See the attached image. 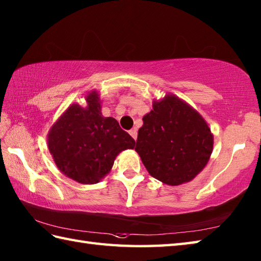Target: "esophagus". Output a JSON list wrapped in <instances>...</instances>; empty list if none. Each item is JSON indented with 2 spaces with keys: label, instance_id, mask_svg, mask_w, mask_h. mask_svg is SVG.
Returning <instances> with one entry per match:
<instances>
[{
  "label": "esophagus",
  "instance_id": "34e87169",
  "mask_svg": "<svg viewBox=\"0 0 261 261\" xmlns=\"http://www.w3.org/2000/svg\"><path fill=\"white\" fill-rule=\"evenodd\" d=\"M129 134H130V136L134 138L135 140H137V137H138V132H137V130L136 129H132V130H130L129 131Z\"/></svg>",
  "mask_w": 261,
  "mask_h": 261
}]
</instances>
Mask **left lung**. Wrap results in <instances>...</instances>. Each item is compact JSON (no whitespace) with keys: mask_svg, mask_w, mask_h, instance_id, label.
<instances>
[{"mask_svg":"<svg viewBox=\"0 0 261 261\" xmlns=\"http://www.w3.org/2000/svg\"><path fill=\"white\" fill-rule=\"evenodd\" d=\"M136 151L153 178L170 186L191 181L207 165L213 134L197 111L174 94L153 99L142 118Z\"/></svg>","mask_w":261,"mask_h":261,"instance_id":"1","label":"left lung"}]
</instances>
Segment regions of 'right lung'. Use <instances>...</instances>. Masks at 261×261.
Returning <instances> with one entry per match:
<instances>
[{"instance_id": "add662e5", "label": "right lung", "mask_w": 261, "mask_h": 261, "mask_svg": "<svg viewBox=\"0 0 261 261\" xmlns=\"http://www.w3.org/2000/svg\"><path fill=\"white\" fill-rule=\"evenodd\" d=\"M86 107L73 103L51 125L49 152L58 169L81 184H96L113 167L116 156L136 141L114 118L102 115L96 90L85 95Z\"/></svg>"}]
</instances>
